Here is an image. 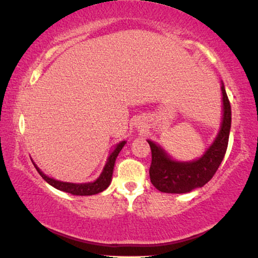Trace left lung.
<instances>
[{
	"instance_id": "8db88e82",
	"label": "left lung",
	"mask_w": 258,
	"mask_h": 258,
	"mask_svg": "<svg viewBox=\"0 0 258 258\" xmlns=\"http://www.w3.org/2000/svg\"><path fill=\"white\" fill-rule=\"evenodd\" d=\"M222 122L213 143L203 155L192 161H176L154 141L147 140L151 148L150 181L157 190L168 194H185L202 188L210 181L223 161L231 128V107L224 83L221 82Z\"/></svg>"
}]
</instances>
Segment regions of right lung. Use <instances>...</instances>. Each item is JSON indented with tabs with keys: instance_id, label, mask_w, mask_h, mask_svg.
I'll return each mask as SVG.
<instances>
[{
	"instance_id": "add662e5",
	"label": "right lung",
	"mask_w": 258,
	"mask_h": 258,
	"mask_svg": "<svg viewBox=\"0 0 258 258\" xmlns=\"http://www.w3.org/2000/svg\"><path fill=\"white\" fill-rule=\"evenodd\" d=\"M126 141H121V142L116 144L110 153H109V156L107 158V162H105L103 170H102L101 175L98 176V178L95 179L94 182H88V183H72V182H63L58 181V179H55L52 177H49L48 175H45L43 171L41 170L40 168L35 164L33 162L35 168L38 171V174L42 176V178L44 179L45 182L49 183L54 188L61 190V191H66L72 194V195L76 196H90L95 195V194L102 192L110 185L111 183V177L112 172H114V167L116 158H117L119 151L122 150V148L124 147Z\"/></svg>"
}]
</instances>
